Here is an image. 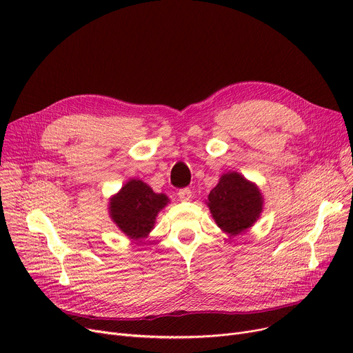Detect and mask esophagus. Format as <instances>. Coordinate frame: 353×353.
Masks as SVG:
<instances>
[{"mask_svg": "<svg viewBox=\"0 0 353 353\" xmlns=\"http://www.w3.org/2000/svg\"><path fill=\"white\" fill-rule=\"evenodd\" d=\"M177 196H179V199H180L181 201H189V200L193 197L190 189H180L179 193H177Z\"/></svg>", "mask_w": 353, "mask_h": 353, "instance_id": "1", "label": "esophagus"}]
</instances>
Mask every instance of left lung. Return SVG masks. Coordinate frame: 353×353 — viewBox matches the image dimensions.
<instances>
[{"label": "left lung", "mask_w": 353, "mask_h": 353, "mask_svg": "<svg viewBox=\"0 0 353 353\" xmlns=\"http://www.w3.org/2000/svg\"><path fill=\"white\" fill-rule=\"evenodd\" d=\"M208 200L216 225L230 236L252 228L263 209L261 190L237 172L221 176Z\"/></svg>", "instance_id": "8db88e82"}]
</instances>
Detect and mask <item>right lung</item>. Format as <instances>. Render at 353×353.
Masks as SVG:
<instances>
[{"label": "right lung", "instance_id": "add662e5", "mask_svg": "<svg viewBox=\"0 0 353 353\" xmlns=\"http://www.w3.org/2000/svg\"><path fill=\"white\" fill-rule=\"evenodd\" d=\"M169 201L165 194L154 193L148 184L133 179L110 199L108 210L111 219L124 234L139 240L152 232L156 216Z\"/></svg>", "mask_w": 353, "mask_h": 353}]
</instances>
